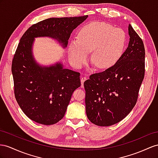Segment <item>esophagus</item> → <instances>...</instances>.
Returning <instances> with one entry per match:
<instances>
[{"label": "esophagus", "instance_id": "34e87169", "mask_svg": "<svg viewBox=\"0 0 158 158\" xmlns=\"http://www.w3.org/2000/svg\"><path fill=\"white\" fill-rule=\"evenodd\" d=\"M87 79V78L86 77H82L81 78V87H83V83Z\"/></svg>", "mask_w": 158, "mask_h": 158}]
</instances>
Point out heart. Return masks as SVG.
I'll list each match as a JSON object with an SVG mask.
<instances>
[{"label":"heart","mask_w":158,"mask_h":158,"mask_svg":"<svg viewBox=\"0 0 158 158\" xmlns=\"http://www.w3.org/2000/svg\"><path fill=\"white\" fill-rule=\"evenodd\" d=\"M126 34L121 28L105 22H92L84 26L69 47L72 63L81 67L87 61L88 54L92 51L91 61L101 69L114 66L122 56Z\"/></svg>","instance_id":"heart-1"}]
</instances>
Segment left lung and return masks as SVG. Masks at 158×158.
<instances>
[{"label": "left lung", "mask_w": 158, "mask_h": 158, "mask_svg": "<svg viewBox=\"0 0 158 158\" xmlns=\"http://www.w3.org/2000/svg\"><path fill=\"white\" fill-rule=\"evenodd\" d=\"M127 49L114 66L90 75L84 82L87 118L99 126L124 119L136 104L145 73L142 40L129 24Z\"/></svg>", "instance_id": "8db88e82"}]
</instances>
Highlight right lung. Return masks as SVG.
<instances>
[{
	"label": "right lung",
	"instance_id": "right-lung-1",
	"mask_svg": "<svg viewBox=\"0 0 158 158\" xmlns=\"http://www.w3.org/2000/svg\"><path fill=\"white\" fill-rule=\"evenodd\" d=\"M87 17L47 19L32 25L20 40L12 63L15 95L24 114L35 122L48 125L62 119L81 82L79 73L64 69L61 60L39 63L33 55L35 39L49 37L65 48L73 31Z\"/></svg>",
	"mask_w": 158,
	"mask_h": 158
}]
</instances>
